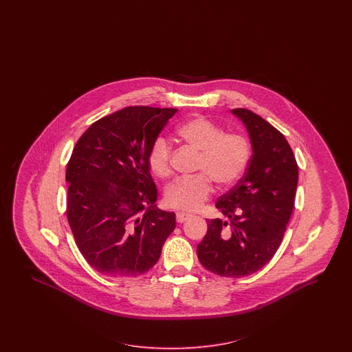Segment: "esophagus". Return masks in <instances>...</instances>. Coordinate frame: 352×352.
Returning a JSON list of instances; mask_svg holds the SVG:
<instances>
[{
	"label": "esophagus",
	"instance_id": "obj_1",
	"mask_svg": "<svg viewBox=\"0 0 352 352\" xmlns=\"http://www.w3.org/2000/svg\"><path fill=\"white\" fill-rule=\"evenodd\" d=\"M191 218V214L187 213H177V222L178 223H183V222H186L187 219H190Z\"/></svg>",
	"mask_w": 352,
	"mask_h": 352
}]
</instances>
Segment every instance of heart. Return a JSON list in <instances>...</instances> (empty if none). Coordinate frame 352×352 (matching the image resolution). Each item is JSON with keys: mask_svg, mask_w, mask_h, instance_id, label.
<instances>
[{"mask_svg": "<svg viewBox=\"0 0 352 352\" xmlns=\"http://www.w3.org/2000/svg\"><path fill=\"white\" fill-rule=\"evenodd\" d=\"M177 133L184 143L200 151L197 170L204 173L171 182L165 190V203L173 209L193 212L209 199L212 181L221 187H230L244 174L250 160V143L244 135L224 134L222 129L204 118L186 121ZM170 159L168 139H155L148 151L151 171L160 178L168 177Z\"/></svg>", "mask_w": 352, "mask_h": 352, "instance_id": "1", "label": "heart"}]
</instances>
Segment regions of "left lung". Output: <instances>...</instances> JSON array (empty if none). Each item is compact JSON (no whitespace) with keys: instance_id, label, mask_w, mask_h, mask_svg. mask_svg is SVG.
Wrapping results in <instances>:
<instances>
[{"instance_id":"obj_1","label":"left lung","mask_w":352,"mask_h":352,"mask_svg":"<svg viewBox=\"0 0 352 352\" xmlns=\"http://www.w3.org/2000/svg\"><path fill=\"white\" fill-rule=\"evenodd\" d=\"M231 112L245 125L253 155L244 177L215 204L226 219H208L197 256L215 275L244 277L266 266L283 241L298 165L288 140L265 118L245 108Z\"/></svg>"}]
</instances>
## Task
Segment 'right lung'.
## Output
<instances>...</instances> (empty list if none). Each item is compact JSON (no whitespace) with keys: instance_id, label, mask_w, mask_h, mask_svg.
<instances>
[{"instance_id":"obj_1","label":"right lung","mask_w":352,"mask_h":352,"mask_svg":"<svg viewBox=\"0 0 352 352\" xmlns=\"http://www.w3.org/2000/svg\"><path fill=\"white\" fill-rule=\"evenodd\" d=\"M177 108L126 107L96 121L67 165V219L96 272L137 277L156 265L175 214L156 208L148 151Z\"/></svg>"}]
</instances>
